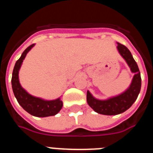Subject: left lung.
I'll return each instance as SVG.
<instances>
[{
	"mask_svg": "<svg viewBox=\"0 0 153 153\" xmlns=\"http://www.w3.org/2000/svg\"><path fill=\"white\" fill-rule=\"evenodd\" d=\"M117 49L121 56L125 59L131 71L135 75L132 83L126 91L117 97L110 98L107 100H99L95 99L91 93L87 91L86 100L89 106L97 113L102 115H117L123 113L132 106L136 100L141 89V76L138 65L132 57L130 51L126 46L118 43Z\"/></svg>",
	"mask_w": 153,
	"mask_h": 153,
	"instance_id": "left-lung-1",
	"label": "left lung"
}]
</instances>
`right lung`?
Returning <instances> with one entry per match:
<instances>
[{"label":"right lung","mask_w":153,"mask_h":153,"mask_svg":"<svg viewBox=\"0 0 153 153\" xmlns=\"http://www.w3.org/2000/svg\"><path fill=\"white\" fill-rule=\"evenodd\" d=\"M34 46V44H31L23 52L22 55L15 63L12 74L11 84L13 94L15 96L18 103L23 107L24 110L32 116L37 117H47L54 116L60 112L63 106V102L60 99H56L55 100H44L42 99L34 97L30 95L21 87L19 83L18 73L21 68L22 62L30 50Z\"/></svg>","instance_id":"1"}]
</instances>
